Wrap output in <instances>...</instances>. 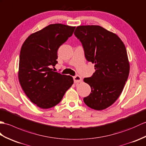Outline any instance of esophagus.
Segmentation results:
<instances>
[{
    "mask_svg": "<svg viewBox=\"0 0 146 146\" xmlns=\"http://www.w3.org/2000/svg\"><path fill=\"white\" fill-rule=\"evenodd\" d=\"M73 79H74V82L75 83H77V82H81L82 81V77H80V76H74V77H73Z\"/></svg>",
    "mask_w": 146,
    "mask_h": 146,
    "instance_id": "34e87169",
    "label": "esophagus"
}]
</instances>
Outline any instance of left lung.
Segmentation results:
<instances>
[{
	"instance_id": "obj_1",
	"label": "left lung",
	"mask_w": 146,
	"mask_h": 146,
	"mask_svg": "<svg viewBox=\"0 0 146 146\" xmlns=\"http://www.w3.org/2000/svg\"><path fill=\"white\" fill-rule=\"evenodd\" d=\"M74 35L86 60L95 64L96 72L84 79L91 88L84 102L93 109H105L118 99L127 82L130 67L125 47L117 35L99 25L78 26Z\"/></svg>"
}]
</instances>
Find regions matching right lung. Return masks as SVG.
Here are the masks:
<instances>
[{"mask_svg": "<svg viewBox=\"0 0 146 146\" xmlns=\"http://www.w3.org/2000/svg\"><path fill=\"white\" fill-rule=\"evenodd\" d=\"M76 27L54 24L31 34L19 56V79L32 102L42 109L58 104L74 83L70 76L54 72L57 50L71 37Z\"/></svg>", "mask_w": 146, "mask_h": 146, "instance_id": "1", "label": "right lung"}]
</instances>
